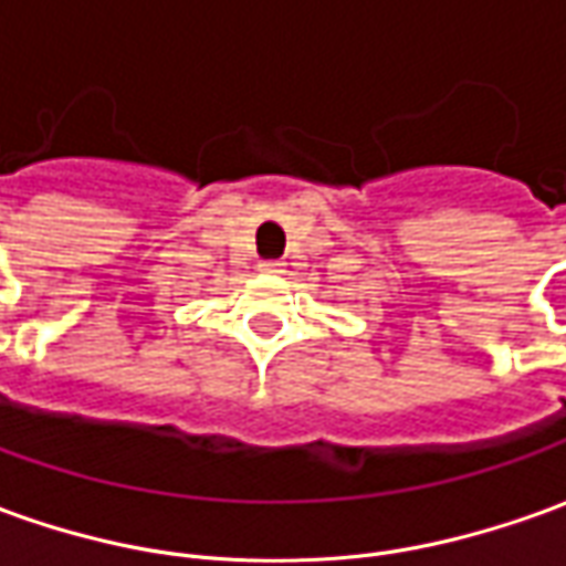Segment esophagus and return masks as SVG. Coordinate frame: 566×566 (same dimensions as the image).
<instances>
[{
    "instance_id": "34e87169",
    "label": "esophagus",
    "mask_w": 566,
    "mask_h": 566,
    "mask_svg": "<svg viewBox=\"0 0 566 566\" xmlns=\"http://www.w3.org/2000/svg\"><path fill=\"white\" fill-rule=\"evenodd\" d=\"M282 260H263V263H260V269H263V272H282Z\"/></svg>"
}]
</instances>
